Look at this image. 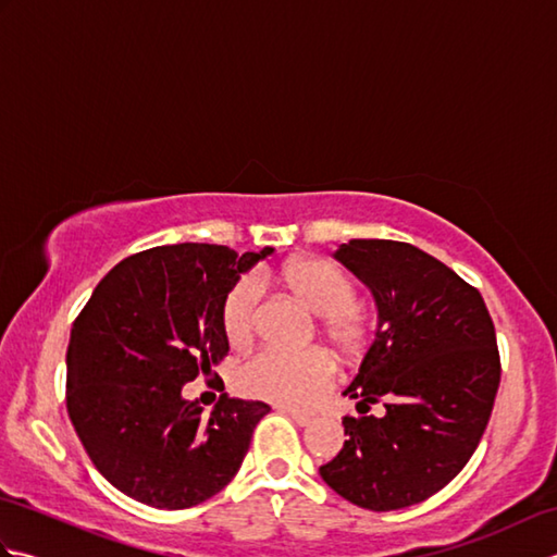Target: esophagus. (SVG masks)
<instances>
[{"instance_id": "1", "label": "esophagus", "mask_w": 557, "mask_h": 557, "mask_svg": "<svg viewBox=\"0 0 557 557\" xmlns=\"http://www.w3.org/2000/svg\"><path fill=\"white\" fill-rule=\"evenodd\" d=\"M277 411L287 413V417L297 423V425H311L313 423V417H309V413H301L297 409H289V407H277Z\"/></svg>"}]
</instances>
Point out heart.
<instances>
[{
    "mask_svg": "<svg viewBox=\"0 0 557 557\" xmlns=\"http://www.w3.org/2000/svg\"><path fill=\"white\" fill-rule=\"evenodd\" d=\"M294 299L321 318V335L339 357L361 354L369 339V318L354 304L357 285L333 260L299 256L287 260L275 277ZM258 289L251 280H242L230 289L222 304V330L232 347H244L253 335ZM333 383V361L327 354L275 351L268 349L248 361L239 373L242 393L282 407H313Z\"/></svg>",
    "mask_w": 557,
    "mask_h": 557,
    "instance_id": "1",
    "label": "heart"
}]
</instances>
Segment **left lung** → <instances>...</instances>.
<instances>
[{"instance_id": "obj_1", "label": "left lung", "mask_w": 557, "mask_h": 557, "mask_svg": "<svg viewBox=\"0 0 557 557\" xmlns=\"http://www.w3.org/2000/svg\"><path fill=\"white\" fill-rule=\"evenodd\" d=\"M373 294L375 339L342 395L345 447L321 467L342 498L373 512L417 505L453 481L486 431L500 385L481 294L421 248L349 239L333 253ZM384 413L373 418L371 404Z\"/></svg>"}]
</instances>
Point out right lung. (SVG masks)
<instances>
[{"mask_svg":"<svg viewBox=\"0 0 557 557\" xmlns=\"http://www.w3.org/2000/svg\"><path fill=\"white\" fill-rule=\"evenodd\" d=\"M275 248L158 246L124 258L71 327L69 419L100 474L158 510H184L239 471L265 401L220 395L203 417L184 385L227 354L222 304Z\"/></svg>","mask_w":557,"mask_h":557,"instance_id":"1","label":"right lung"}]
</instances>
